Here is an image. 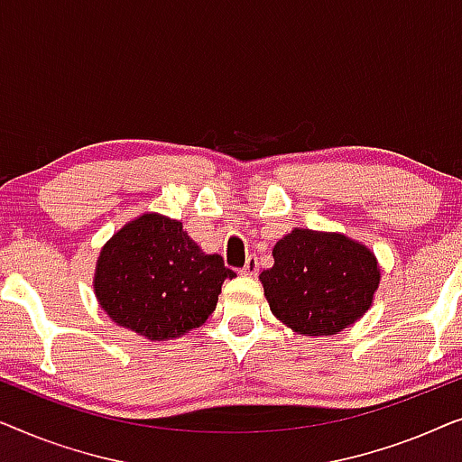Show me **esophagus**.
<instances>
[{
  "label": "esophagus",
  "mask_w": 462,
  "mask_h": 462,
  "mask_svg": "<svg viewBox=\"0 0 462 462\" xmlns=\"http://www.w3.org/2000/svg\"><path fill=\"white\" fill-rule=\"evenodd\" d=\"M242 273L244 275H256L258 273V256L256 254L248 256V261H245Z\"/></svg>",
  "instance_id": "1"
}]
</instances>
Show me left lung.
<instances>
[{
    "instance_id": "left-lung-1",
    "label": "left lung",
    "mask_w": 462,
    "mask_h": 462,
    "mask_svg": "<svg viewBox=\"0 0 462 462\" xmlns=\"http://www.w3.org/2000/svg\"><path fill=\"white\" fill-rule=\"evenodd\" d=\"M264 269L271 311L294 332L330 337L362 318L372 305L381 269L365 245L340 236L294 229L273 248Z\"/></svg>"
}]
</instances>
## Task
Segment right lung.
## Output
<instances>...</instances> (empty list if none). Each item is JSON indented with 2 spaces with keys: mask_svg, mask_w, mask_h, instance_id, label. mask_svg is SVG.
Here are the masks:
<instances>
[{
  "mask_svg": "<svg viewBox=\"0 0 462 462\" xmlns=\"http://www.w3.org/2000/svg\"><path fill=\"white\" fill-rule=\"evenodd\" d=\"M226 277L223 256L204 254L182 223L143 214L100 252L94 292L116 324L163 340L204 324Z\"/></svg>",
  "mask_w": 462,
  "mask_h": 462,
  "instance_id": "add662e5",
  "label": "right lung"
}]
</instances>
